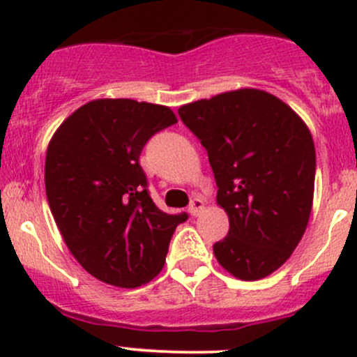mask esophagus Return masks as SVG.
I'll return each mask as SVG.
<instances>
[{"label":"esophagus","instance_id":"esophagus-1","mask_svg":"<svg viewBox=\"0 0 357 357\" xmlns=\"http://www.w3.org/2000/svg\"><path fill=\"white\" fill-rule=\"evenodd\" d=\"M204 207H205L204 200L199 199V197H195V199H193L192 202H190V205H188V212H190V214L193 215V218H197V215H199L200 212L204 211Z\"/></svg>","mask_w":357,"mask_h":357}]
</instances>
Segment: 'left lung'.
Instances as JSON below:
<instances>
[{"label": "left lung", "mask_w": 357, "mask_h": 357, "mask_svg": "<svg viewBox=\"0 0 357 357\" xmlns=\"http://www.w3.org/2000/svg\"><path fill=\"white\" fill-rule=\"evenodd\" d=\"M207 150L228 236L219 264L247 282L280 268L301 242L312 208L316 152L307 126L271 93L245 88L179 107Z\"/></svg>", "instance_id": "1"}]
</instances>
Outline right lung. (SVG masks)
<instances>
[{
	"label": "right lung",
	"mask_w": 357,
	"mask_h": 357,
	"mask_svg": "<svg viewBox=\"0 0 357 357\" xmlns=\"http://www.w3.org/2000/svg\"><path fill=\"white\" fill-rule=\"evenodd\" d=\"M176 122L164 105L93 100L68 115L50 142V208L70 254L100 282L136 289L155 278L176 226L188 219L153 204L139 165L146 142Z\"/></svg>",
	"instance_id": "obj_1"
}]
</instances>
